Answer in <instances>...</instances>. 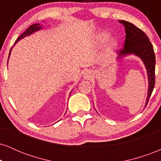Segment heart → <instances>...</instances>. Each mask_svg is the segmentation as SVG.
<instances>
[{
    "mask_svg": "<svg viewBox=\"0 0 161 161\" xmlns=\"http://www.w3.org/2000/svg\"><path fill=\"white\" fill-rule=\"evenodd\" d=\"M108 38V35L107 34H101L99 36V39L101 41H104L106 38ZM117 43H116V41L115 39H111L110 41V43H109V45L111 47H116Z\"/></svg>",
    "mask_w": 161,
    "mask_h": 161,
    "instance_id": "obj_1",
    "label": "heart"
}]
</instances>
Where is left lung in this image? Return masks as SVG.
I'll list each match as a JSON object with an SVG mask.
<instances>
[{"mask_svg": "<svg viewBox=\"0 0 161 161\" xmlns=\"http://www.w3.org/2000/svg\"><path fill=\"white\" fill-rule=\"evenodd\" d=\"M123 24L125 30V45L123 48L118 50L117 59L127 54L133 53L139 57L145 64L148 77V91L145 107L148 103L155 84V54L152 44L147 35L142 29L129 22L119 20Z\"/></svg>", "mask_w": 161, "mask_h": 161, "instance_id": "1", "label": "left lung"}]
</instances>
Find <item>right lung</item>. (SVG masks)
Segmentation results:
<instances>
[{"instance_id": "obj_1", "label": "right lung", "mask_w": 161, "mask_h": 161, "mask_svg": "<svg viewBox=\"0 0 161 161\" xmlns=\"http://www.w3.org/2000/svg\"><path fill=\"white\" fill-rule=\"evenodd\" d=\"M41 29H42V26H41L39 23H36V24H33V25H30V26L26 30H25V32H24L23 34H22L21 36H20L19 38H18L17 39H16L15 44L18 42V41H19L20 39H22V38H23L24 37H25V36H29V35L32 34L33 32H36V31L40 30ZM10 51H11V49H10V53H9V55L10 54Z\"/></svg>"}]
</instances>
